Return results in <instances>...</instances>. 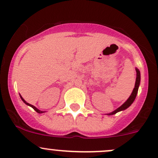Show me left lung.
Here are the masks:
<instances>
[{
  "mask_svg": "<svg viewBox=\"0 0 158 158\" xmlns=\"http://www.w3.org/2000/svg\"><path fill=\"white\" fill-rule=\"evenodd\" d=\"M136 73H137V77H136V81H135V88L133 89V92H132L131 95H130V97L128 98L126 102L124 103L122 106H121L120 107L118 108L117 109L114 110V111H112L111 113H109L108 114V115H111V114H116L117 112L121 111H123V110H125L126 109H128L129 106L133 103V102L135 101V98H136L137 93H138V87H139L140 85V81H141V74H140V71L136 68Z\"/></svg>",
  "mask_w": 158,
  "mask_h": 158,
  "instance_id": "obj_1",
  "label": "left lung"
}]
</instances>
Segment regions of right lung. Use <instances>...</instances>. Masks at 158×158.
I'll list each match as a JSON object with an SVG mask.
<instances>
[{
  "mask_svg": "<svg viewBox=\"0 0 158 158\" xmlns=\"http://www.w3.org/2000/svg\"><path fill=\"white\" fill-rule=\"evenodd\" d=\"M20 98H21L22 101H23V102L25 103V104H26V105H27V106H30V107H32V108H33V109H34L35 111H36V112H37V113H44V111H40V110H39V109H36V108L35 107V106H33V105H30V104H29V103H28V102H27L25 101V100L23 99V98H22V96H21V95H20Z\"/></svg>",
  "mask_w": 158,
  "mask_h": 158,
  "instance_id": "1",
  "label": "right lung"
}]
</instances>
